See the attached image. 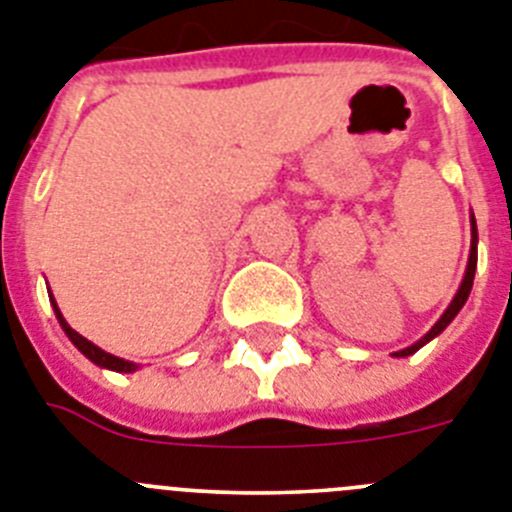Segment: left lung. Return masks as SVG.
I'll return each mask as SVG.
<instances>
[{
    "label": "left lung",
    "mask_w": 512,
    "mask_h": 512,
    "mask_svg": "<svg viewBox=\"0 0 512 512\" xmlns=\"http://www.w3.org/2000/svg\"><path fill=\"white\" fill-rule=\"evenodd\" d=\"M474 270H477V227H474V219H472V250H469V265H467V273H464V280H462V285H459L457 296H454V301H451V306L446 308L444 316H441V319L436 321L434 329L428 331V334L423 336L421 342H416V344H413V347H408V349H400V352H395V357H408V354L418 352V349H421L423 344L431 342V339H434L436 334H441V331H444L446 326L451 324V319H454V316H457L459 308H462L464 303H467L469 290H472V283H474Z\"/></svg>",
    "instance_id": "obj_1"
}]
</instances>
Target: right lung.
I'll list each match as a JSON object with an SVG mask.
<instances>
[{
    "label": "right lung",
    "mask_w": 512,
    "mask_h": 512,
    "mask_svg": "<svg viewBox=\"0 0 512 512\" xmlns=\"http://www.w3.org/2000/svg\"><path fill=\"white\" fill-rule=\"evenodd\" d=\"M53 308H55V316H58V321H61L63 331L68 334V339H71V342L76 344V347L81 349V352H84L86 357L91 359V362H96L99 367H109V370H117V372H132V370H135L137 365H132V362H124V359H119V357H114V354L104 352V349H99L96 344H91L89 339H84V336L78 334L76 329H71V326H68V321L63 319V313L58 311V306H55V301H53Z\"/></svg>",
    "instance_id": "obj_1"
}]
</instances>
